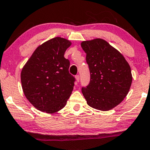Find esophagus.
Wrapping results in <instances>:
<instances>
[{
	"mask_svg": "<svg viewBox=\"0 0 150 150\" xmlns=\"http://www.w3.org/2000/svg\"><path fill=\"white\" fill-rule=\"evenodd\" d=\"M75 78H76V80L77 82H79V80H80V77H79V76L76 75L75 76Z\"/></svg>",
	"mask_w": 150,
	"mask_h": 150,
	"instance_id": "1",
	"label": "esophagus"
}]
</instances>
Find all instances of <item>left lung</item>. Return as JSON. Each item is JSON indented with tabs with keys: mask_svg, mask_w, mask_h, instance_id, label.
<instances>
[{
	"mask_svg": "<svg viewBox=\"0 0 150 150\" xmlns=\"http://www.w3.org/2000/svg\"><path fill=\"white\" fill-rule=\"evenodd\" d=\"M90 72V83L82 88L88 105L97 110H111L124 100L132 86L128 62L120 51L100 38L83 41Z\"/></svg>",
	"mask_w": 150,
	"mask_h": 150,
	"instance_id": "left-lung-1",
	"label": "left lung"
}]
</instances>
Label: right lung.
<instances>
[{"mask_svg":"<svg viewBox=\"0 0 150 150\" xmlns=\"http://www.w3.org/2000/svg\"><path fill=\"white\" fill-rule=\"evenodd\" d=\"M71 42L57 37L40 45L22 68L21 81L26 99L42 112L53 113L63 108L71 95L75 79L64 57Z\"/></svg>","mask_w":150,"mask_h":150,"instance_id":"right-lung-1","label":"right lung"}]
</instances>
